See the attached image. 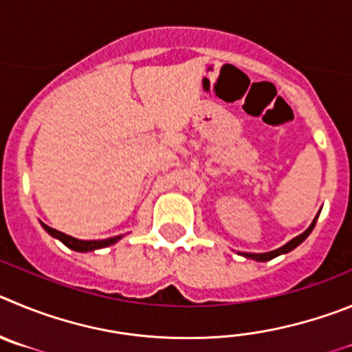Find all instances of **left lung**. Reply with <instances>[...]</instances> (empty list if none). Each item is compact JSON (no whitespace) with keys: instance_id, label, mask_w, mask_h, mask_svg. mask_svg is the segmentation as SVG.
Here are the masks:
<instances>
[{"instance_id":"8db88e82","label":"left lung","mask_w":352,"mask_h":352,"mask_svg":"<svg viewBox=\"0 0 352 352\" xmlns=\"http://www.w3.org/2000/svg\"><path fill=\"white\" fill-rule=\"evenodd\" d=\"M318 217H319V212H318V215H316V217H314V221L310 223V226L307 228L305 231H303L302 235L294 236L293 240H289V242L284 243V245H283V247H278V249H275V251H270V252H258V254H256V252H239V254H242L243 258L256 259V261H270V259L277 258V256L286 254V252H289V251H293V249H296V247H298L300 243H302L303 240H305L307 236H309L310 233H312V230H314L316 221H318Z\"/></svg>"}]
</instances>
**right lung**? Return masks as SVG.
Wrapping results in <instances>:
<instances>
[{"label": "right lung", "instance_id": "right-lung-1", "mask_svg": "<svg viewBox=\"0 0 352 352\" xmlns=\"http://www.w3.org/2000/svg\"><path fill=\"white\" fill-rule=\"evenodd\" d=\"M42 224L43 230L49 233L50 236H54V239H58L59 242L65 243L68 249H72V251H77V252H91V251H96V249H103V247H109V245H113L116 242H119V240L122 239V235H117V236H110V239H105V240H78L75 239V236H69L66 235V233H61V231L54 230V228L47 226V224L40 223Z\"/></svg>", "mask_w": 352, "mask_h": 352}]
</instances>
